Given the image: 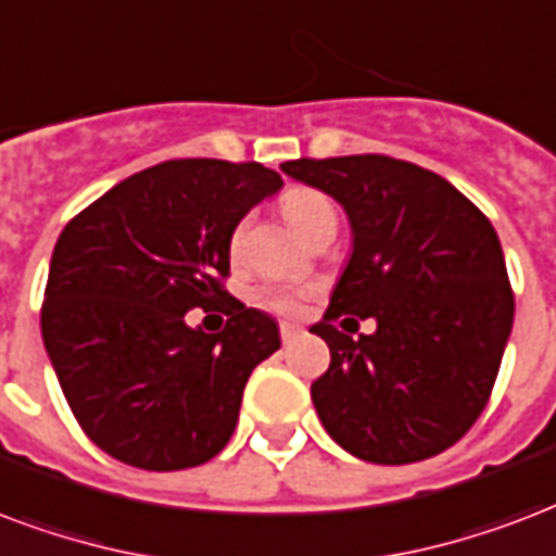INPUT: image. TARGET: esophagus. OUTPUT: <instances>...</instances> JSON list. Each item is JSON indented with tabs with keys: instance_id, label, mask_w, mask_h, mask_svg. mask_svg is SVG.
<instances>
[{
	"instance_id": "esophagus-1",
	"label": "esophagus",
	"mask_w": 556,
	"mask_h": 556,
	"mask_svg": "<svg viewBox=\"0 0 556 556\" xmlns=\"http://www.w3.org/2000/svg\"><path fill=\"white\" fill-rule=\"evenodd\" d=\"M302 337V328L299 325H290V323H281V340L283 342H293Z\"/></svg>"
}]
</instances>
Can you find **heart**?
Returning a JSON list of instances; mask_svg holds the SVG:
<instances>
[{
    "label": "heart",
    "mask_w": 556,
    "mask_h": 556,
    "mask_svg": "<svg viewBox=\"0 0 556 556\" xmlns=\"http://www.w3.org/2000/svg\"><path fill=\"white\" fill-rule=\"evenodd\" d=\"M281 214L287 223L293 225L295 231L302 237H311L319 225L337 223L333 216V204L328 202V195L313 190V187H290L287 193L281 195ZM245 223H237L231 231V252H240V243H243ZM261 304L269 307L275 313H283V316H293V313L302 311V299L299 293H290V290H266L261 293Z\"/></svg>",
    "instance_id": "1"
}]
</instances>
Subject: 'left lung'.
<instances>
[{
	"mask_svg": "<svg viewBox=\"0 0 556 556\" xmlns=\"http://www.w3.org/2000/svg\"><path fill=\"white\" fill-rule=\"evenodd\" d=\"M281 169L345 207L354 249L319 333L331 366L311 387L333 442L381 466L428 460L478 421L513 328L498 233L442 175L387 154L299 157ZM379 323L352 341L332 325Z\"/></svg>",
	"mask_w": 556,
	"mask_h": 556,
	"instance_id": "8db88e82",
	"label": "left lung"
}]
</instances>
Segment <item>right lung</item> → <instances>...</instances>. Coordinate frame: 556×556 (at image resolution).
<instances>
[{
    "label": "right lung",
    "instance_id": "obj_1",
    "mask_svg": "<svg viewBox=\"0 0 556 556\" xmlns=\"http://www.w3.org/2000/svg\"><path fill=\"white\" fill-rule=\"evenodd\" d=\"M281 184L254 161L184 157L125 178L66 223L40 328L75 421L104 454L178 471L228 445L249 375L281 349L273 316L225 290L231 231ZM214 303L229 316L219 334L182 323Z\"/></svg>",
    "mask_w": 556,
    "mask_h": 556
}]
</instances>
